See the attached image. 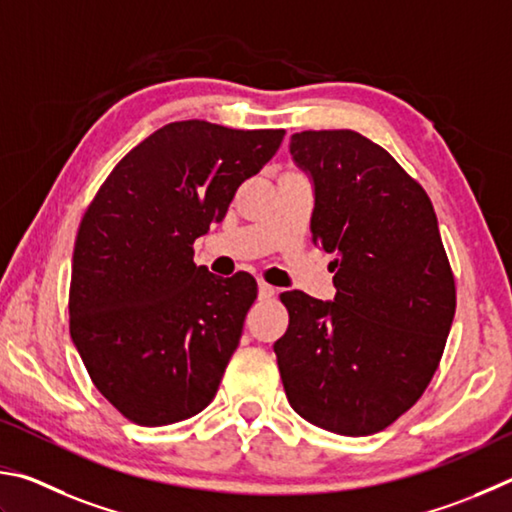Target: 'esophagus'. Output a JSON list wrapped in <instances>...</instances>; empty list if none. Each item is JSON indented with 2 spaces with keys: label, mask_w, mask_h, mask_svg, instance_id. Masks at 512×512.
Returning a JSON list of instances; mask_svg holds the SVG:
<instances>
[{
  "label": "esophagus",
  "mask_w": 512,
  "mask_h": 512,
  "mask_svg": "<svg viewBox=\"0 0 512 512\" xmlns=\"http://www.w3.org/2000/svg\"><path fill=\"white\" fill-rule=\"evenodd\" d=\"M258 294H261V299H272L276 294V288L265 281H258Z\"/></svg>",
  "instance_id": "obj_1"
}]
</instances>
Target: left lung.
<instances>
[{
    "label": "left lung",
    "mask_w": 512,
    "mask_h": 512,
    "mask_svg": "<svg viewBox=\"0 0 512 512\" xmlns=\"http://www.w3.org/2000/svg\"><path fill=\"white\" fill-rule=\"evenodd\" d=\"M315 182L312 242L335 251V301L283 292L274 344L285 396L308 423L369 436L416 405L441 364L456 285L432 200L355 130L292 134Z\"/></svg>",
    "instance_id": "left-lung-1"
}]
</instances>
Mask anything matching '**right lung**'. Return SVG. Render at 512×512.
<instances>
[{
	"label": "right lung",
	"instance_id": "obj_1",
	"mask_svg": "<svg viewBox=\"0 0 512 512\" xmlns=\"http://www.w3.org/2000/svg\"><path fill=\"white\" fill-rule=\"evenodd\" d=\"M285 130L168 123L132 148L80 220L69 333L94 387L132 423L161 427L209 405L238 348L258 285L193 263L238 186Z\"/></svg>",
	"mask_w": 512,
	"mask_h": 512
}]
</instances>
